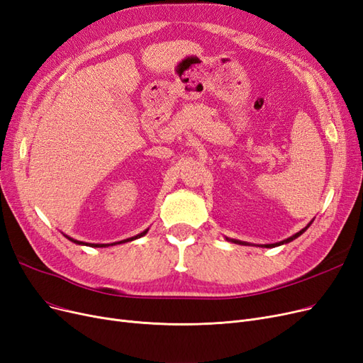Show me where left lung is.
I'll return each instance as SVG.
<instances>
[{"label": "left lung", "instance_id": "1", "mask_svg": "<svg viewBox=\"0 0 363 363\" xmlns=\"http://www.w3.org/2000/svg\"><path fill=\"white\" fill-rule=\"evenodd\" d=\"M314 221V220H313ZM313 221H310L306 224V227H303L302 230H299L298 233H294L293 236H290V238H287V239H284V240H281V242H275V244H264V245H259V247H263V248H275V247H279V245H284V244H289V242H291V240H294L296 238H299L308 227H310L311 224H313ZM225 240H229V242H233V244H238V245H251L250 242H244V240H239V239H232V238H227L225 236Z\"/></svg>", "mask_w": 363, "mask_h": 363}]
</instances>
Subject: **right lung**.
Returning <instances> with one entry per match:
<instances>
[{
  "label": "right lung",
  "instance_id": "right-lung-1",
  "mask_svg": "<svg viewBox=\"0 0 363 363\" xmlns=\"http://www.w3.org/2000/svg\"><path fill=\"white\" fill-rule=\"evenodd\" d=\"M147 230H150V229H146V230H143L142 233H139V235H136V236H131V238H128V239H124V240H119V242H113V244H88V242H84V240H77V239H73V238H70V236H67V235H64V236H65L67 239H69V240H72V242L77 244V245H86V247H92V248H103V247H111V245H118V244H125V242H130V240H134V239H139V238L145 236V235L147 233Z\"/></svg>",
  "mask_w": 363,
  "mask_h": 363
}]
</instances>
